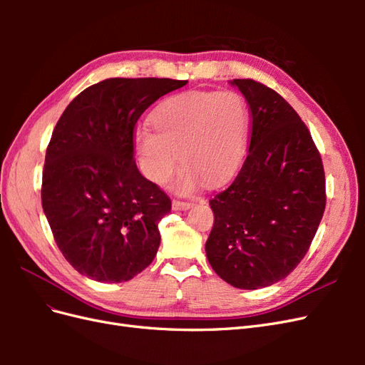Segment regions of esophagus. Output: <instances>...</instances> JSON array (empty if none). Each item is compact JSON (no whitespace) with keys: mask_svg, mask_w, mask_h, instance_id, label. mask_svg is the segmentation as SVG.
I'll return each instance as SVG.
<instances>
[{"mask_svg":"<svg viewBox=\"0 0 365 365\" xmlns=\"http://www.w3.org/2000/svg\"><path fill=\"white\" fill-rule=\"evenodd\" d=\"M190 207H193V202H184V201H173L172 202L173 210H189Z\"/></svg>","mask_w":365,"mask_h":365,"instance_id":"1","label":"esophagus"}]
</instances>
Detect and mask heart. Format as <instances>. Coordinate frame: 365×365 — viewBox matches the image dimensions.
I'll use <instances>...</instances> for the list:
<instances>
[{"label":"heart","instance_id":"1","mask_svg":"<svg viewBox=\"0 0 365 365\" xmlns=\"http://www.w3.org/2000/svg\"><path fill=\"white\" fill-rule=\"evenodd\" d=\"M152 128L135 130V146L148 178L164 185L178 168L184 169L173 189L195 192L204 181L217 187L228 182L244 161L250 113L244 98L233 91L185 93L155 108Z\"/></svg>","mask_w":365,"mask_h":365}]
</instances>
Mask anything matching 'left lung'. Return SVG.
I'll return each instance as SVG.
<instances>
[{"mask_svg":"<svg viewBox=\"0 0 365 365\" xmlns=\"http://www.w3.org/2000/svg\"><path fill=\"white\" fill-rule=\"evenodd\" d=\"M239 88L252 117L248 157L228 189L210 200L215 224L205 252L239 289L267 288L302 262L326 207L322 157L294 108L251 79Z\"/></svg>","mask_w":365,"mask_h":365,"instance_id":"left-lung-1","label":"left lung"}]
</instances>
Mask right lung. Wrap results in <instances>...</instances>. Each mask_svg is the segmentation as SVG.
<instances>
[{
  "label": "right lung",
  "mask_w": 365,
  "mask_h": 365,
  "mask_svg": "<svg viewBox=\"0 0 365 365\" xmlns=\"http://www.w3.org/2000/svg\"><path fill=\"white\" fill-rule=\"evenodd\" d=\"M187 81L113 77L86 88L53 130L42 173V208L71 267L101 283L148 268L160 247L169 196L134 160V128L160 97Z\"/></svg>",
  "instance_id": "obj_1"
}]
</instances>
